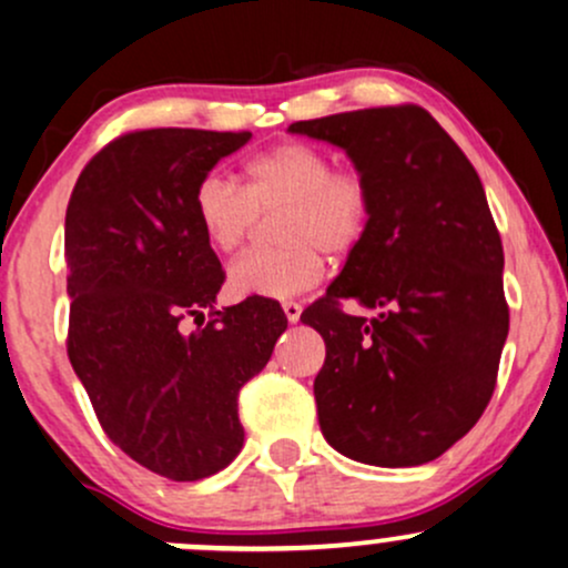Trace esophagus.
I'll use <instances>...</instances> for the list:
<instances>
[{
	"mask_svg": "<svg viewBox=\"0 0 568 568\" xmlns=\"http://www.w3.org/2000/svg\"><path fill=\"white\" fill-rule=\"evenodd\" d=\"M283 313L291 324H296V321L302 318V304L300 302H283Z\"/></svg>",
	"mask_w": 568,
	"mask_h": 568,
	"instance_id": "34e87169",
	"label": "esophagus"
}]
</instances>
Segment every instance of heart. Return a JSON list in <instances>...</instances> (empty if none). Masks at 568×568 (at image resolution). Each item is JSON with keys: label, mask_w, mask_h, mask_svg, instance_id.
Listing matches in <instances>:
<instances>
[{"label": "heart", "mask_w": 568, "mask_h": 568, "mask_svg": "<svg viewBox=\"0 0 568 568\" xmlns=\"http://www.w3.org/2000/svg\"><path fill=\"white\" fill-rule=\"evenodd\" d=\"M193 220L217 253H236L258 214H274V247L255 250L231 266L236 294L288 300L321 283L326 255L343 258L367 236L373 184L359 169H332L318 146L285 141L242 165V187L220 174L195 182Z\"/></svg>", "instance_id": "1"}]
</instances>
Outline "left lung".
Masks as SVG:
<instances>
[{"label":"left lung","mask_w":568,"mask_h":568,"mask_svg":"<svg viewBox=\"0 0 568 568\" xmlns=\"http://www.w3.org/2000/svg\"><path fill=\"white\" fill-rule=\"evenodd\" d=\"M345 149L373 184V220L302 321L321 332V433L339 455L408 468L444 455L485 414L509 334L504 244L463 149L419 105L291 124ZM376 310L348 316L342 302Z\"/></svg>","instance_id":"1"}]
</instances>
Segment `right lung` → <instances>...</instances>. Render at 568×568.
Masks as SVG:
<instances>
[{
  "label": "right lung",
  "instance_id": "1",
  "mask_svg": "<svg viewBox=\"0 0 568 568\" xmlns=\"http://www.w3.org/2000/svg\"><path fill=\"white\" fill-rule=\"evenodd\" d=\"M247 141V130L124 133L89 160L64 214L70 364L113 444L174 481L206 479L242 452L239 389L288 326L264 296L203 324L225 272L190 199ZM187 317L202 324L184 335Z\"/></svg>",
  "mask_w": 568,
  "mask_h": 568
}]
</instances>
